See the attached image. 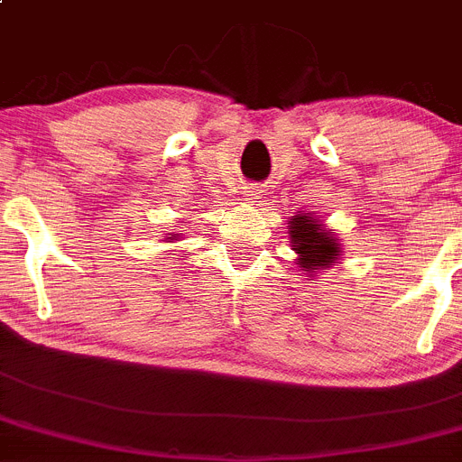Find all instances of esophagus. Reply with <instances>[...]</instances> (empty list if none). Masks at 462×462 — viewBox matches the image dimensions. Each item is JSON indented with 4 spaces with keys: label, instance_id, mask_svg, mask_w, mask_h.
<instances>
[{
    "label": "esophagus",
    "instance_id": "esophagus-1",
    "mask_svg": "<svg viewBox=\"0 0 462 462\" xmlns=\"http://www.w3.org/2000/svg\"><path fill=\"white\" fill-rule=\"evenodd\" d=\"M262 198H264V191H262L260 187H245V191H244V200L245 202L255 205V202H262Z\"/></svg>",
    "mask_w": 462,
    "mask_h": 462
}]
</instances>
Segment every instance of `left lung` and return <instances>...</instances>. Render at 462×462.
<instances>
[{
  "label": "left lung",
  "mask_w": 462,
  "mask_h": 462,
  "mask_svg": "<svg viewBox=\"0 0 462 462\" xmlns=\"http://www.w3.org/2000/svg\"><path fill=\"white\" fill-rule=\"evenodd\" d=\"M290 244L291 251L296 253V264L300 271H308L314 278L317 271L333 269L339 264V255L344 253L342 241L333 235L321 218H317L312 211H296V217L290 218Z\"/></svg>",
  "instance_id": "1"
}]
</instances>
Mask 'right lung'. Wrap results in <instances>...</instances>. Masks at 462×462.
<instances>
[{
  "label": "right lung",
  "instance_id": "right-lung-1",
  "mask_svg": "<svg viewBox=\"0 0 462 462\" xmlns=\"http://www.w3.org/2000/svg\"><path fill=\"white\" fill-rule=\"evenodd\" d=\"M166 239H168V241H172V244H175V241L184 239V236H182V232H168Z\"/></svg>",
  "mask_w": 462,
  "mask_h": 462
}]
</instances>
